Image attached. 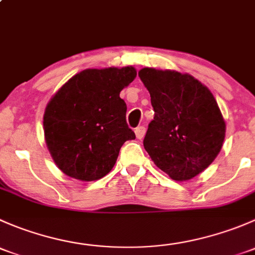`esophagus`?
I'll return each mask as SVG.
<instances>
[{"instance_id":"1","label":"esophagus","mask_w":255,"mask_h":255,"mask_svg":"<svg viewBox=\"0 0 255 255\" xmlns=\"http://www.w3.org/2000/svg\"><path fill=\"white\" fill-rule=\"evenodd\" d=\"M135 135H137L138 139H142L144 137V134H145V127H143V126H139V127L135 128Z\"/></svg>"}]
</instances>
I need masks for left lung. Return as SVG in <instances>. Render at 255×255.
<instances>
[{
  "label": "left lung",
  "mask_w": 255,
  "mask_h": 255,
  "mask_svg": "<svg viewBox=\"0 0 255 255\" xmlns=\"http://www.w3.org/2000/svg\"><path fill=\"white\" fill-rule=\"evenodd\" d=\"M138 75L154 110L143 140L151 160L176 181L199 175L225 140L226 123L213 95L187 74L144 68Z\"/></svg>",
  "instance_id": "left-lung-1"
}]
</instances>
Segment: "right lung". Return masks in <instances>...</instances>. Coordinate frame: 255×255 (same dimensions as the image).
I'll use <instances>...</instances> for the list:
<instances>
[{
  "label": "right lung",
  "instance_id": "1",
  "mask_svg": "<svg viewBox=\"0 0 255 255\" xmlns=\"http://www.w3.org/2000/svg\"><path fill=\"white\" fill-rule=\"evenodd\" d=\"M135 75L132 66L87 69L50 100L43 121L45 142L64 174L82 181L101 179L111 171L123 143L134 139L120 92Z\"/></svg>",
  "mask_w": 255,
  "mask_h": 255
}]
</instances>
